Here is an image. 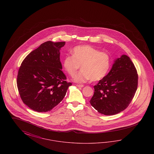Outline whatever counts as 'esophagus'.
I'll return each instance as SVG.
<instances>
[{"label":"esophagus","instance_id":"esophagus-1","mask_svg":"<svg viewBox=\"0 0 154 154\" xmlns=\"http://www.w3.org/2000/svg\"><path fill=\"white\" fill-rule=\"evenodd\" d=\"M77 85V87H79V88H82V87H84V85H82V84H77V85Z\"/></svg>","mask_w":154,"mask_h":154}]
</instances>
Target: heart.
<instances>
[{
    "label": "heart",
    "instance_id": "obj_1",
    "mask_svg": "<svg viewBox=\"0 0 154 154\" xmlns=\"http://www.w3.org/2000/svg\"><path fill=\"white\" fill-rule=\"evenodd\" d=\"M111 64L109 53L100 51L88 45L74 47L72 56L67 55L63 61L65 70L72 77L77 73L81 65V71L74 77V80L77 82L102 80L109 73Z\"/></svg>",
    "mask_w": 154,
    "mask_h": 154
}]
</instances>
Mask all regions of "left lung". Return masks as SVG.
<instances>
[{
	"mask_svg": "<svg viewBox=\"0 0 154 154\" xmlns=\"http://www.w3.org/2000/svg\"><path fill=\"white\" fill-rule=\"evenodd\" d=\"M138 85V74L130 58H118L110 72L99 81L90 103L99 112L112 116L126 109L132 102Z\"/></svg>",
	"mask_w": 154,
	"mask_h": 154,
	"instance_id": "1",
	"label": "left lung"
}]
</instances>
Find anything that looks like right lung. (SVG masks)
<instances>
[{"label":"right lung","instance_id":"1","mask_svg":"<svg viewBox=\"0 0 154 154\" xmlns=\"http://www.w3.org/2000/svg\"><path fill=\"white\" fill-rule=\"evenodd\" d=\"M65 43L46 42L22 61L17 75V88L22 102L30 109L51 111L63 100L72 85L61 70L59 50Z\"/></svg>","mask_w":154,"mask_h":154}]
</instances>
